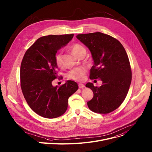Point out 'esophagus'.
I'll return each instance as SVG.
<instances>
[{
    "instance_id": "obj_1",
    "label": "esophagus",
    "mask_w": 152,
    "mask_h": 152,
    "mask_svg": "<svg viewBox=\"0 0 152 152\" xmlns=\"http://www.w3.org/2000/svg\"><path fill=\"white\" fill-rule=\"evenodd\" d=\"M78 86H79V88H83L84 87H85V86L83 84H82V83H79L78 84Z\"/></svg>"
}]
</instances>
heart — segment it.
<instances>
[{
	"instance_id": "b5f03b06",
	"label": "heart",
	"mask_w": 152,
	"mask_h": 152,
	"mask_svg": "<svg viewBox=\"0 0 152 152\" xmlns=\"http://www.w3.org/2000/svg\"><path fill=\"white\" fill-rule=\"evenodd\" d=\"M72 53L76 57H79L83 53L86 52V49L78 43L73 44L71 47ZM56 64L58 67H62L63 66L62 60V53L61 51L57 52L54 57ZM87 72V69L85 67H79L71 69L67 73V77L69 79L74 80H82L84 79V75Z\"/></svg>"
}]
</instances>
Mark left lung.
I'll list each match as a JSON object with an SVG mask.
<instances>
[{
    "mask_svg": "<svg viewBox=\"0 0 152 152\" xmlns=\"http://www.w3.org/2000/svg\"><path fill=\"white\" fill-rule=\"evenodd\" d=\"M76 38L92 56L94 64L90 71V79H100L103 82L100 87L86 84L94 94L87 102L88 107L96 113L113 112L124 102L132 78L126 50L118 40L101 32L79 34Z\"/></svg>",
    "mask_w": 152,
    "mask_h": 152,
    "instance_id": "obj_1",
    "label": "left lung"
}]
</instances>
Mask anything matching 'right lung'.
<instances>
[{
  "label": "right lung",
  "mask_w": 152,
  "mask_h": 152,
  "mask_svg": "<svg viewBox=\"0 0 152 152\" xmlns=\"http://www.w3.org/2000/svg\"><path fill=\"white\" fill-rule=\"evenodd\" d=\"M74 34L49 35L39 38L26 52L20 68L21 87L30 107L39 115L54 118L63 115L68 107L69 97L78 85L68 80L54 87L57 78L54 57L57 50L72 40Z\"/></svg>",
  "instance_id": "add662e5"
}]
</instances>
